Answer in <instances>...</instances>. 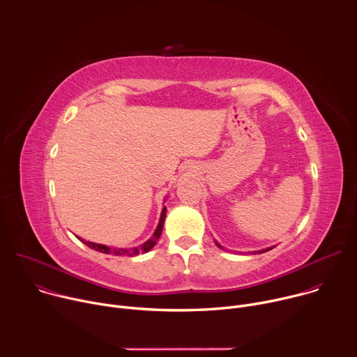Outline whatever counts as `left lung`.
I'll use <instances>...</instances> for the list:
<instances>
[{"label": "left lung", "mask_w": 357, "mask_h": 357, "mask_svg": "<svg viewBox=\"0 0 357 357\" xmlns=\"http://www.w3.org/2000/svg\"><path fill=\"white\" fill-rule=\"evenodd\" d=\"M215 243H216V245H218V247H219V248H222V250H225V248H223V245H220V244H219V243H218V241H216V240H215ZM271 248H274V247H270V248H266V250H260V251H254V254H256V252H259V254H261V252H266V251H268V250H271Z\"/></svg>", "instance_id": "obj_1"}]
</instances>
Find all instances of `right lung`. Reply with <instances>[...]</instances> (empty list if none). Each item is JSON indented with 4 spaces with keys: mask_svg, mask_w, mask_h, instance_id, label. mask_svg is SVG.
I'll return each mask as SVG.
<instances>
[{
    "mask_svg": "<svg viewBox=\"0 0 357 357\" xmlns=\"http://www.w3.org/2000/svg\"><path fill=\"white\" fill-rule=\"evenodd\" d=\"M165 218H167V208L164 206L162 209V213H161V218H160V223L154 231V234L151 236V238H148L145 243L139 244L138 247H131V248H126V247H110V245H105V244H97V243H93V241H86V240H82L80 237H77L82 243H84L87 247L96 250V251H100V252H105V254H113V256H126V257H134L137 256V254L139 252H146L149 251L152 247H154L157 244V241L160 240L161 237V233H162V227H164V222H165Z\"/></svg>",
    "mask_w": 357,
    "mask_h": 357,
    "instance_id": "add662e5",
    "label": "right lung"
}]
</instances>
